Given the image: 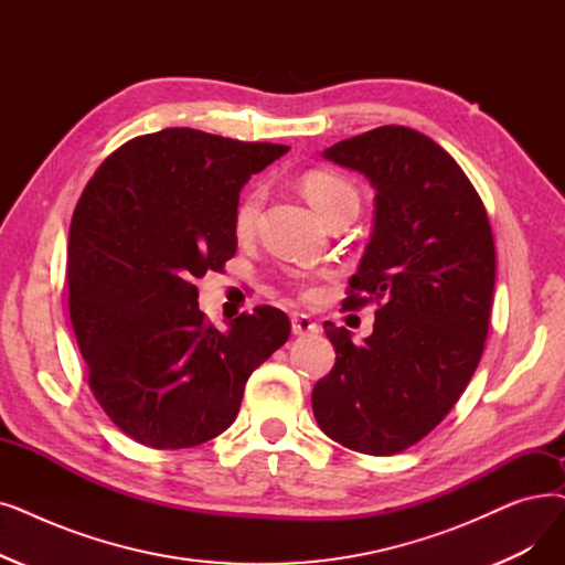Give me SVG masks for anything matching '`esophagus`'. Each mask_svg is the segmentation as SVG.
<instances>
[{"label": "esophagus", "mask_w": 565, "mask_h": 565, "mask_svg": "<svg viewBox=\"0 0 565 565\" xmlns=\"http://www.w3.org/2000/svg\"><path fill=\"white\" fill-rule=\"evenodd\" d=\"M290 330L296 337H307V334H316L318 332V326L311 321L309 316L305 313H296L290 318Z\"/></svg>", "instance_id": "34e87169"}]
</instances>
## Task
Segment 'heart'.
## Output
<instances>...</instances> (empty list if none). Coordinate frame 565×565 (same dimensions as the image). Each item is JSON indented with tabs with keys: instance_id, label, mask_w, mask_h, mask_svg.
<instances>
[{
	"instance_id": "heart-1",
	"label": "heart",
	"mask_w": 565,
	"mask_h": 565,
	"mask_svg": "<svg viewBox=\"0 0 565 565\" xmlns=\"http://www.w3.org/2000/svg\"><path fill=\"white\" fill-rule=\"evenodd\" d=\"M300 189L305 193V199L309 201V205L323 218L332 210H337L341 203H347L349 199H358L355 189L347 180H341L334 173H328V170H309V173H305L300 180ZM263 199H265L263 189L254 186L237 201L233 212V228L239 237L249 235L254 231Z\"/></svg>"
}]
</instances>
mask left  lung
Listing matches in <instances>:
<instances>
[{"label": "left lung", "instance_id": "1", "mask_svg": "<svg viewBox=\"0 0 565 565\" xmlns=\"http://www.w3.org/2000/svg\"><path fill=\"white\" fill-rule=\"evenodd\" d=\"M323 157L376 191L372 239L343 309L383 305L364 343L323 326L337 362L313 385L311 406L343 448L395 455L446 418L476 372L494 296V237L469 178L420 131L379 127Z\"/></svg>", "mask_w": 565, "mask_h": 565}]
</instances>
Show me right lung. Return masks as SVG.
I'll return each mask as SVG.
<instances>
[{"label": "right lung", "instance_id": "right-lung-1", "mask_svg": "<svg viewBox=\"0 0 565 565\" xmlns=\"http://www.w3.org/2000/svg\"><path fill=\"white\" fill-rule=\"evenodd\" d=\"M286 152L163 129L121 145L81 195L66 260L73 332L96 402L147 448H193L226 431L247 379L290 334L275 307L216 330L193 286L235 256L239 191Z\"/></svg>", "mask_w": 565, "mask_h": 565}]
</instances>
